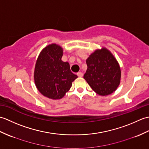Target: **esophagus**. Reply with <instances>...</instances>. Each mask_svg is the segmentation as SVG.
<instances>
[{
  "instance_id": "esophagus-1",
  "label": "esophagus",
  "mask_w": 149,
  "mask_h": 149,
  "mask_svg": "<svg viewBox=\"0 0 149 149\" xmlns=\"http://www.w3.org/2000/svg\"><path fill=\"white\" fill-rule=\"evenodd\" d=\"M77 76H78V77H83V73L81 72H77Z\"/></svg>"
}]
</instances>
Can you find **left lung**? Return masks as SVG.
Returning <instances> with one entry per match:
<instances>
[{
  "label": "left lung",
  "instance_id": "8db88e82",
  "mask_svg": "<svg viewBox=\"0 0 149 149\" xmlns=\"http://www.w3.org/2000/svg\"><path fill=\"white\" fill-rule=\"evenodd\" d=\"M87 70L84 79L93 91L105 96L118 86L121 71L118 62L108 50H97L86 59Z\"/></svg>",
  "mask_w": 149,
  "mask_h": 149
}]
</instances>
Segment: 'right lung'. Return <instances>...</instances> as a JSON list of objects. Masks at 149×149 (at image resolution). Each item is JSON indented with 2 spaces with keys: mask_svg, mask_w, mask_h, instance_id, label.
<instances>
[{
  "mask_svg": "<svg viewBox=\"0 0 149 149\" xmlns=\"http://www.w3.org/2000/svg\"><path fill=\"white\" fill-rule=\"evenodd\" d=\"M62 56L61 47L52 44L42 50L36 61L35 84L40 92L49 99H61L77 78L71 72L69 63L62 61Z\"/></svg>",
  "mask_w": 149,
  "mask_h": 149,
  "instance_id": "right-lung-1",
  "label": "right lung"
}]
</instances>
